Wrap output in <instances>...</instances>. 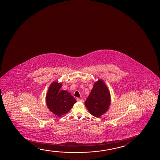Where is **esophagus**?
Instances as JSON below:
<instances>
[{"label": "esophagus", "instance_id": "esophagus-1", "mask_svg": "<svg viewBox=\"0 0 160 160\" xmlns=\"http://www.w3.org/2000/svg\"><path fill=\"white\" fill-rule=\"evenodd\" d=\"M76 100H77V101H80L81 102H84V100H83V99H81V98H76Z\"/></svg>", "mask_w": 160, "mask_h": 160}]
</instances>
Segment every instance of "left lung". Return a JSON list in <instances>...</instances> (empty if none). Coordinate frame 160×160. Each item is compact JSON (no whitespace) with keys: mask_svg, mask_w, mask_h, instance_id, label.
<instances>
[{"mask_svg":"<svg viewBox=\"0 0 160 160\" xmlns=\"http://www.w3.org/2000/svg\"><path fill=\"white\" fill-rule=\"evenodd\" d=\"M111 104V96L108 86L103 80L95 82L93 88L86 99L85 105L92 115L101 117L108 110Z\"/></svg>","mask_w":160,"mask_h":160,"instance_id":"left-lung-1","label":"left lung"}]
</instances>
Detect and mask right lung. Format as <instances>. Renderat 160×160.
I'll list each match as a JSON object with an SVG mask.
<instances>
[{
	"label": "right lung",
	"mask_w": 160,
	"mask_h": 160,
	"mask_svg": "<svg viewBox=\"0 0 160 160\" xmlns=\"http://www.w3.org/2000/svg\"><path fill=\"white\" fill-rule=\"evenodd\" d=\"M62 86L61 82L53 81L49 87L46 95L48 108L58 117L68 113L76 102L75 98L68 91H60Z\"/></svg>",
	"instance_id": "obj_1"
}]
</instances>
